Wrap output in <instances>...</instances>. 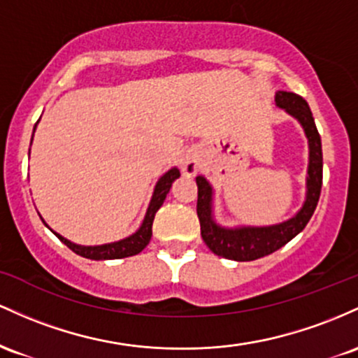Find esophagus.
<instances>
[{
	"label": "esophagus",
	"mask_w": 358,
	"mask_h": 358,
	"mask_svg": "<svg viewBox=\"0 0 358 358\" xmlns=\"http://www.w3.org/2000/svg\"><path fill=\"white\" fill-rule=\"evenodd\" d=\"M179 164H180V171H182L184 176H194L196 172L199 171V159L194 150L184 152L182 157L179 160Z\"/></svg>",
	"instance_id": "1"
}]
</instances>
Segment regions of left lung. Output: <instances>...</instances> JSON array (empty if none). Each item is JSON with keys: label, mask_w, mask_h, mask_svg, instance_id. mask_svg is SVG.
Segmentation results:
<instances>
[{"label": "left lung", "mask_w": 358, "mask_h": 358, "mask_svg": "<svg viewBox=\"0 0 358 358\" xmlns=\"http://www.w3.org/2000/svg\"><path fill=\"white\" fill-rule=\"evenodd\" d=\"M275 104L286 113L294 116L308 136L309 164L306 178V199L303 208L287 222L271 227H240L223 228L213 220V187L203 176L196 178L198 184V218L201 236L213 254L236 262H250L279 250L304 230L318 204L321 182H323V152L318 128L315 125L306 99L287 91L275 92Z\"/></svg>", "instance_id": "8db88e82"}]
</instances>
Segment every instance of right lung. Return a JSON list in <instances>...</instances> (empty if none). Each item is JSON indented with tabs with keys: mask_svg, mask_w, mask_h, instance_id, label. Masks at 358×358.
Segmentation results:
<instances>
[{
	"mask_svg": "<svg viewBox=\"0 0 358 358\" xmlns=\"http://www.w3.org/2000/svg\"><path fill=\"white\" fill-rule=\"evenodd\" d=\"M35 131V128H34ZM180 176L178 167H172L171 171H167L162 178L159 179V182L155 184L154 194H152L150 204H148V210L145 218H143L142 227L136 230L134 235H130L128 238L120 240V242H113V243H104V245H94V247H84V245H76L69 242L67 238H64L62 235L55 233L57 238L62 242L64 245L71 248L74 254L86 257V259L91 260H111V259H125V257H131L140 254L143 248L147 247L148 242L152 238V223H154L155 213L159 211V208L164 204V199H166L167 192L171 191L172 182L178 179ZM43 222V220H42ZM45 223V222H43Z\"/></svg>",
	"mask_w": 358,
	"mask_h": 358,
	"instance_id": "1",
	"label": "right lung"
}]
</instances>
